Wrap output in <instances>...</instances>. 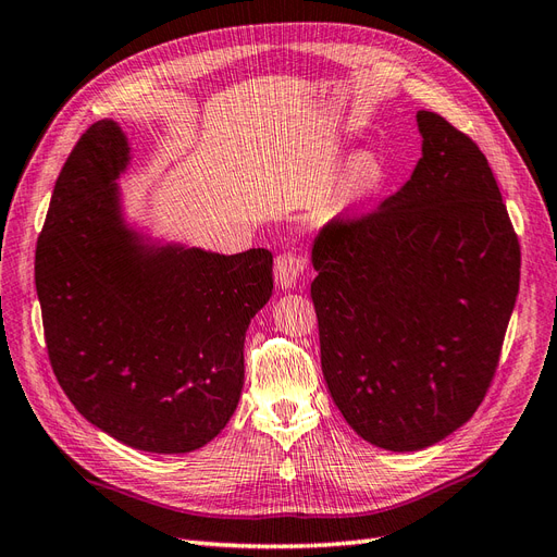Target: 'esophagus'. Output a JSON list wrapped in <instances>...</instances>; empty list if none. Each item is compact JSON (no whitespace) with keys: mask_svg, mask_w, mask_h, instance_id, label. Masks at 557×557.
Instances as JSON below:
<instances>
[{"mask_svg":"<svg viewBox=\"0 0 557 557\" xmlns=\"http://www.w3.org/2000/svg\"><path fill=\"white\" fill-rule=\"evenodd\" d=\"M306 268H308V263H306V259H304L301 253L284 251V253H280L277 259H275V268H273L275 282L280 284L282 289H294L298 277L306 273Z\"/></svg>","mask_w":557,"mask_h":557,"instance_id":"1","label":"esophagus"}]
</instances>
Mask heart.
Wrapping results in <instances>:
<instances>
[{
    "instance_id": "heart-1",
    "label": "heart",
    "mask_w": 557,
    "mask_h": 557,
    "mask_svg": "<svg viewBox=\"0 0 557 557\" xmlns=\"http://www.w3.org/2000/svg\"><path fill=\"white\" fill-rule=\"evenodd\" d=\"M383 183H386V169H383L376 157L364 154L350 164L344 190L350 199H367L381 193Z\"/></svg>"
}]
</instances>
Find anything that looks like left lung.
Segmentation results:
<instances>
[{"label": "left lung", "instance_id": "left-lung-1", "mask_svg": "<svg viewBox=\"0 0 557 557\" xmlns=\"http://www.w3.org/2000/svg\"><path fill=\"white\" fill-rule=\"evenodd\" d=\"M423 157L372 211L312 247L326 388L362 440L431 447L487 395L520 287V242L487 157L419 110Z\"/></svg>", "mask_w": 557, "mask_h": 557}]
</instances>
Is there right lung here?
<instances>
[{
    "instance_id": "obj_1",
    "label": "right lung",
    "mask_w": 557,
    "mask_h": 557,
    "mask_svg": "<svg viewBox=\"0 0 557 557\" xmlns=\"http://www.w3.org/2000/svg\"><path fill=\"white\" fill-rule=\"evenodd\" d=\"M120 126L91 124L53 185L35 284L49 362L67 400L140 451L205 447L245 383V336L273 294V253L143 251L117 209Z\"/></svg>"
}]
</instances>
